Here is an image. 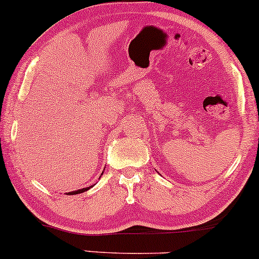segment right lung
<instances>
[{"instance_id":"right-lung-1","label":"right lung","mask_w":259,"mask_h":259,"mask_svg":"<svg viewBox=\"0 0 259 259\" xmlns=\"http://www.w3.org/2000/svg\"><path fill=\"white\" fill-rule=\"evenodd\" d=\"M91 187H92V186H91ZM87 189H90V187H87V188H82V189H77V191H73V192H68V194H78V193H82V192H84V191H87Z\"/></svg>"}]
</instances>
